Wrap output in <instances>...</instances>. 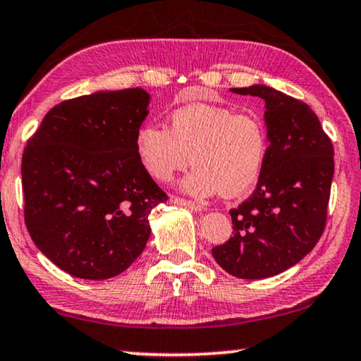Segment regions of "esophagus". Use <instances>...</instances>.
Returning <instances> with one entry per match:
<instances>
[{
	"mask_svg": "<svg viewBox=\"0 0 361 361\" xmlns=\"http://www.w3.org/2000/svg\"><path fill=\"white\" fill-rule=\"evenodd\" d=\"M171 202L180 204V206H185V207H188V209H191V211H202V209H204V206H202L201 202L190 201V199L178 197V196H171Z\"/></svg>",
	"mask_w": 361,
	"mask_h": 361,
	"instance_id": "esophagus-1",
	"label": "esophagus"
}]
</instances>
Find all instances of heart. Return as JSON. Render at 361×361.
Here are the masks:
<instances>
[{"instance_id":"b5f03b06","label":"heart","mask_w":361,"mask_h":361,"mask_svg":"<svg viewBox=\"0 0 361 361\" xmlns=\"http://www.w3.org/2000/svg\"><path fill=\"white\" fill-rule=\"evenodd\" d=\"M136 154L144 170L169 181L191 162L196 166L185 181L195 195H243L259 178L269 154V134L255 111L232 106L190 104L175 109L169 129L144 125L137 129Z\"/></svg>"}]
</instances>
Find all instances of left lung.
Wrapping results in <instances>:
<instances>
[{"instance_id":"obj_1","label":"left lung","mask_w":361,"mask_h":361,"mask_svg":"<svg viewBox=\"0 0 361 361\" xmlns=\"http://www.w3.org/2000/svg\"><path fill=\"white\" fill-rule=\"evenodd\" d=\"M266 100L269 154L252 195L230 211L232 238L214 246L219 266L240 279L277 276L308 255L324 232L334 147L305 102L266 85L232 89Z\"/></svg>"}]
</instances>
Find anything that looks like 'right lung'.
Returning a JSON list of instances; mask_svg holds the SVG:
<instances>
[{"mask_svg": "<svg viewBox=\"0 0 361 361\" xmlns=\"http://www.w3.org/2000/svg\"><path fill=\"white\" fill-rule=\"evenodd\" d=\"M147 104L139 87L64 100L27 141V232L74 277L104 281L126 271L146 248L150 211L169 199L134 146Z\"/></svg>", "mask_w": 361, "mask_h": 361, "instance_id": "add662e5", "label": "right lung"}]
</instances>
